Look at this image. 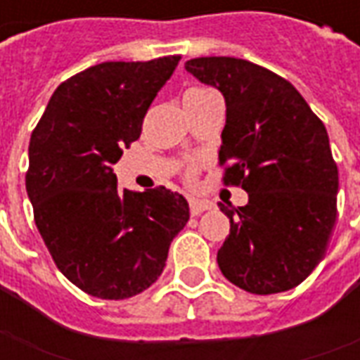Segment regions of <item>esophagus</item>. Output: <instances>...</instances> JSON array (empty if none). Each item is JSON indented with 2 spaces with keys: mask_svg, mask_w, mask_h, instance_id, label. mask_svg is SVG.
I'll use <instances>...</instances> for the list:
<instances>
[{
  "mask_svg": "<svg viewBox=\"0 0 360 360\" xmlns=\"http://www.w3.org/2000/svg\"><path fill=\"white\" fill-rule=\"evenodd\" d=\"M212 202L208 200H198V198H193V200H188V210L193 216H198V214H202V212L210 210Z\"/></svg>",
  "mask_w": 360,
  "mask_h": 360,
  "instance_id": "34e87169",
  "label": "esophagus"
}]
</instances>
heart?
Instances as JSON below:
<instances>
[{"mask_svg": "<svg viewBox=\"0 0 360 360\" xmlns=\"http://www.w3.org/2000/svg\"><path fill=\"white\" fill-rule=\"evenodd\" d=\"M216 94H218V92L214 89H208V86H195V89L187 90L185 100H191V98H206V96ZM196 175H198V164H196V162H188L187 167H185V177H187V181H195Z\"/></svg>", "mask_w": 360, "mask_h": 360, "instance_id": "b5f03b06", "label": "heart"}]
</instances>
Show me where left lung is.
Returning a JSON list of instances; mask_svg holds the SVG:
<instances>
[{
  "mask_svg": "<svg viewBox=\"0 0 360 360\" xmlns=\"http://www.w3.org/2000/svg\"><path fill=\"white\" fill-rule=\"evenodd\" d=\"M185 69L226 98L221 181L249 193L247 206L218 204L229 218L219 270L249 293L293 289L322 260L338 218L324 123L291 82L247 59L196 58Z\"/></svg>",
  "mask_w": 360,
  "mask_h": 360,
  "instance_id": "obj_1",
  "label": "left lung"
}]
</instances>
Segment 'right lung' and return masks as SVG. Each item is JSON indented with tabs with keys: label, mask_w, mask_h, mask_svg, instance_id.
Segmentation results:
<instances>
[{
	"label": "right lung",
	"mask_w": 360,
	"mask_h": 360,
	"mask_svg": "<svg viewBox=\"0 0 360 360\" xmlns=\"http://www.w3.org/2000/svg\"><path fill=\"white\" fill-rule=\"evenodd\" d=\"M179 59L105 61L73 75L30 136L27 193L36 227L61 274L98 299L148 289L188 221L179 193L162 185L121 191L113 173Z\"/></svg>",
	"instance_id": "add662e5"
}]
</instances>
